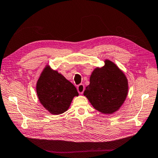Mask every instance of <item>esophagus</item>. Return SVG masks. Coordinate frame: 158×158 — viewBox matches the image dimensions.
<instances>
[{
    "label": "esophagus",
    "mask_w": 158,
    "mask_h": 158,
    "mask_svg": "<svg viewBox=\"0 0 158 158\" xmlns=\"http://www.w3.org/2000/svg\"><path fill=\"white\" fill-rule=\"evenodd\" d=\"M84 89H85L84 85L82 84L78 85V86H77V91H78L79 94H83L84 91Z\"/></svg>",
    "instance_id": "esophagus-1"
}]
</instances>
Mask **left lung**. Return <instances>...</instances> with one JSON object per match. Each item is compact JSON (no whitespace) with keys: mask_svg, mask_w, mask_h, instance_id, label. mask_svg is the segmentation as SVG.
<instances>
[{"mask_svg":"<svg viewBox=\"0 0 158 158\" xmlns=\"http://www.w3.org/2000/svg\"><path fill=\"white\" fill-rule=\"evenodd\" d=\"M128 89V80L123 72L114 62L106 60L103 67L93 71L84 95L95 109L109 114L122 106Z\"/></svg>","mask_w":158,"mask_h":158,"instance_id":"obj_1","label":"left lung"}]
</instances>
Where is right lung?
<instances>
[{"label":"right lung","instance_id":"add662e5","mask_svg":"<svg viewBox=\"0 0 158 158\" xmlns=\"http://www.w3.org/2000/svg\"><path fill=\"white\" fill-rule=\"evenodd\" d=\"M36 93L42 106L52 114L66 112L74 97L79 96L76 87L49 65L45 67L37 81Z\"/></svg>","mask_w":158,"mask_h":158}]
</instances>
